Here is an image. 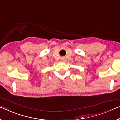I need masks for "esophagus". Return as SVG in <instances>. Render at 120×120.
Wrapping results in <instances>:
<instances>
[{"label": "esophagus", "instance_id": "obj_1", "mask_svg": "<svg viewBox=\"0 0 120 120\" xmlns=\"http://www.w3.org/2000/svg\"><path fill=\"white\" fill-rule=\"evenodd\" d=\"M61 60L62 61H64V60H66V58L64 56L61 57Z\"/></svg>", "mask_w": 120, "mask_h": 120}]
</instances>
